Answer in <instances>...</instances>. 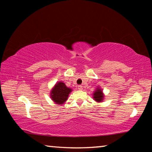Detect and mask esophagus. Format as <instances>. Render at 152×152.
Returning a JSON list of instances; mask_svg holds the SVG:
<instances>
[{
    "label": "esophagus",
    "instance_id": "34e87169",
    "mask_svg": "<svg viewBox=\"0 0 152 152\" xmlns=\"http://www.w3.org/2000/svg\"><path fill=\"white\" fill-rule=\"evenodd\" d=\"M82 86H81V85H79V86H78V89L79 90V91H82Z\"/></svg>",
    "mask_w": 152,
    "mask_h": 152
}]
</instances>
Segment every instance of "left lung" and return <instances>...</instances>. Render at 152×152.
Segmentation results:
<instances>
[{"label": "left lung", "instance_id": "obj_1", "mask_svg": "<svg viewBox=\"0 0 152 152\" xmlns=\"http://www.w3.org/2000/svg\"><path fill=\"white\" fill-rule=\"evenodd\" d=\"M92 97L94 100L97 102H102L104 101V94L102 92V89L101 87L98 86L97 88L94 90L92 94Z\"/></svg>", "mask_w": 152, "mask_h": 152}]
</instances>
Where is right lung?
I'll list each match as a JSON object with an SVG mask.
<instances>
[{
    "mask_svg": "<svg viewBox=\"0 0 152 152\" xmlns=\"http://www.w3.org/2000/svg\"><path fill=\"white\" fill-rule=\"evenodd\" d=\"M72 89L66 86L63 82H58L50 91V97L53 102L57 104H63L68 100Z\"/></svg>",
    "mask_w": 152,
    "mask_h": 152,
    "instance_id": "obj_1",
    "label": "right lung"
}]
</instances>
